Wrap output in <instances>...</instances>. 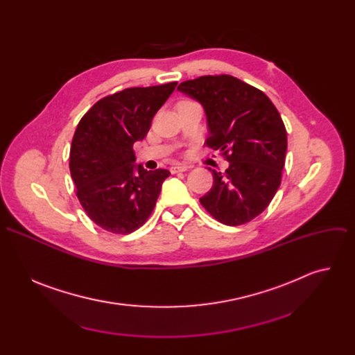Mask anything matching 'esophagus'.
I'll return each mask as SVG.
<instances>
[{
    "instance_id": "34e87169",
    "label": "esophagus",
    "mask_w": 355,
    "mask_h": 355,
    "mask_svg": "<svg viewBox=\"0 0 355 355\" xmlns=\"http://www.w3.org/2000/svg\"><path fill=\"white\" fill-rule=\"evenodd\" d=\"M189 167L188 166H181V164H178V166H174V167H171L170 168V171L173 173V174H177V173H182V171H187Z\"/></svg>"
}]
</instances>
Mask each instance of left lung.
I'll use <instances>...</instances> for the list:
<instances>
[{"mask_svg": "<svg viewBox=\"0 0 355 355\" xmlns=\"http://www.w3.org/2000/svg\"><path fill=\"white\" fill-rule=\"evenodd\" d=\"M178 91L204 107L209 129L207 146L229 162L212 171L214 185L200 205L227 226L259 216L279 188L286 155V130L271 99L259 88L222 74L184 81Z\"/></svg>", "mask_w": 355, "mask_h": 355, "instance_id": "left-lung-1", "label": "left lung"}]
</instances>
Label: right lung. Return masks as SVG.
Segmentation results:
<instances>
[{
    "instance_id": "obj_1",
    "label": "right lung",
    "mask_w": 355,
    "mask_h": 355,
    "mask_svg": "<svg viewBox=\"0 0 355 355\" xmlns=\"http://www.w3.org/2000/svg\"><path fill=\"white\" fill-rule=\"evenodd\" d=\"M177 83L126 88L99 99L81 118L70 148V173L89 219L107 232L128 234L153 212L168 170L135 164V141Z\"/></svg>"
}]
</instances>
